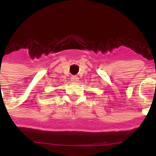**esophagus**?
I'll return each instance as SVG.
<instances>
[{
  "label": "esophagus",
  "instance_id": "1",
  "mask_svg": "<svg viewBox=\"0 0 156 156\" xmlns=\"http://www.w3.org/2000/svg\"><path fill=\"white\" fill-rule=\"evenodd\" d=\"M71 80H72L73 82H78V80H79V78L77 76H73L72 78H71Z\"/></svg>",
  "mask_w": 156,
  "mask_h": 156
}]
</instances>
